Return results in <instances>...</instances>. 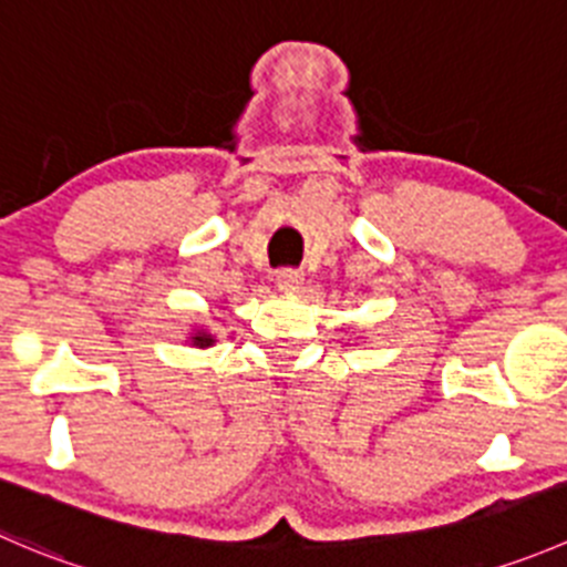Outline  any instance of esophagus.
<instances>
[{
    "mask_svg": "<svg viewBox=\"0 0 567 567\" xmlns=\"http://www.w3.org/2000/svg\"><path fill=\"white\" fill-rule=\"evenodd\" d=\"M301 274L296 271V268H282V271H277V288L282 290V293H296V290L301 288Z\"/></svg>",
    "mask_w": 567,
    "mask_h": 567,
    "instance_id": "1",
    "label": "esophagus"
}]
</instances>
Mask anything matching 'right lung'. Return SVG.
Listing matches in <instances>:
<instances>
[{"label":"right lung","instance_id":"add662e5","mask_svg":"<svg viewBox=\"0 0 567 567\" xmlns=\"http://www.w3.org/2000/svg\"><path fill=\"white\" fill-rule=\"evenodd\" d=\"M194 340H196V343H202V346L213 343V338H207V334H202V332H199V338H194Z\"/></svg>","mask_w":567,"mask_h":567}]
</instances>
